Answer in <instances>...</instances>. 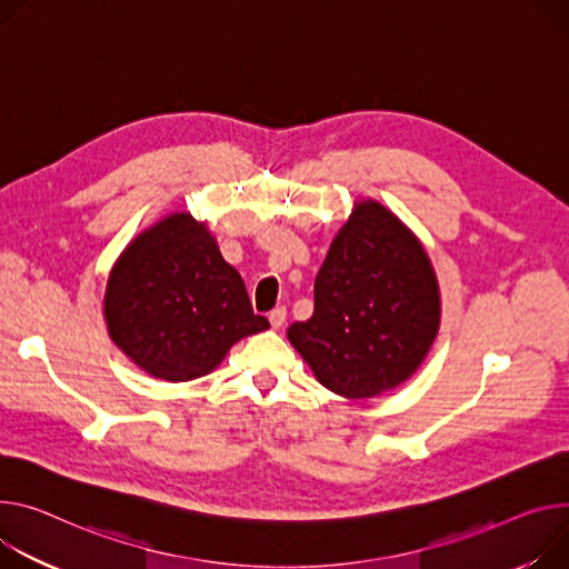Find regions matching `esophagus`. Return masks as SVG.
<instances>
[{
  "label": "esophagus",
  "mask_w": 569,
  "mask_h": 569,
  "mask_svg": "<svg viewBox=\"0 0 569 569\" xmlns=\"http://www.w3.org/2000/svg\"><path fill=\"white\" fill-rule=\"evenodd\" d=\"M286 308L283 306H279V308H274V311L268 316V320H270V325H272V329H281L283 325H286Z\"/></svg>",
  "instance_id": "esophagus-1"
}]
</instances>
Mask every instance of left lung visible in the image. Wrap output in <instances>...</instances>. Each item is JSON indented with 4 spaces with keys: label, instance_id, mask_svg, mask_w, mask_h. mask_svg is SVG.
I'll list each match as a JSON object with an SVG mask.
<instances>
[{
    "label": "left lung",
    "instance_id": "obj_1",
    "mask_svg": "<svg viewBox=\"0 0 569 569\" xmlns=\"http://www.w3.org/2000/svg\"><path fill=\"white\" fill-rule=\"evenodd\" d=\"M438 329L425 244L381 201L358 199L318 272L316 311L290 325V345L325 388L370 399L418 372Z\"/></svg>",
    "mask_w": 569,
    "mask_h": 569
}]
</instances>
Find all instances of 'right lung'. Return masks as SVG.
<instances>
[{
  "label": "right lung",
  "instance_id": "1",
  "mask_svg": "<svg viewBox=\"0 0 569 569\" xmlns=\"http://www.w3.org/2000/svg\"><path fill=\"white\" fill-rule=\"evenodd\" d=\"M104 320L142 372L170 383L211 375L238 340L270 327L253 313L216 236L188 211L166 216L124 247L109 272Z\"/></svg>",
  "mask_w": 569,
  "mask_h": 569
}]
</instances>
